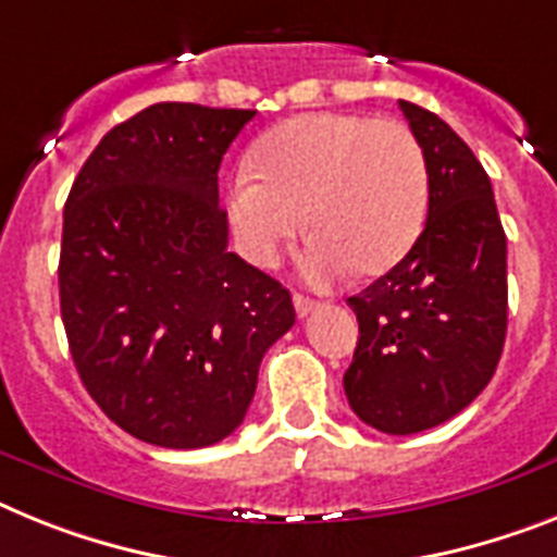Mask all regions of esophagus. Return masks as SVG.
Returning <instances> with one entry per match:
<instances>
[{"instance_id":"1","label":"esophagus","mask_w":557,"mask_h":557,"mask_svg":"<svg viewBox=\"0 0 557 557\" xmlns=\"http://www.w3.org/2000/svg\"><path fill=\"white\" fill-rule=\"evenodd\" d=\"M317 306H320V302L306 297V294H294V311H297V317H308Z\"/></svg>"}]
</instances>
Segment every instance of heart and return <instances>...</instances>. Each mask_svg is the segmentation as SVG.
<instances>
[{"label":"heart","instance_id":"b5f03b06","mask_svg":"<svg viewBox=\"0 0 557 557\" xmlns=\"http://www.w3.org/2000/svg\"><path fill=\"white\" fill-rule=\"evenodd\" d=\"M314 228L300 269L329 286L350 269L376 277L413 249L428 214V166L405 124L362 112H308L255 149V170L228 184V218L243 255L271 265Z\"/></svg>","mask_w":557,"mask_h":557}]
</instances>
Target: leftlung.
<instances>
[{"mask_svg": "<svg viewBox=\"0 0 557 557\" xmlns=\"http://www.w3.org/2000/svg\"><path fill=\"white\" fill-rule=\"evenodd\" d=\"M428 166V221L413 249L348 297L359 343L343 385L354 413L391 436L436 428L493 380L507 336V235L473 149L399 101Z\"/></svg>", "mask_w": 557, "mask_h": 557, "instance_id": "1", "label": "left lung"}]
</instances>
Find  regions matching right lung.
Here are the masks:
<instances>
[{
	"mask_svg": "<svg viewBox=\"0 0 557 557\" xmlns=\"http://www.w3.org/2000/svg\"><path fill=\"white\" fill-rule=\"evenodd\" d=\"M255 110L163 101L121 121L64 203L59 300L87 394L129 436L195 450L249 410L288 288L228 251L218 170Z\"/></svg>",
	"mask_w": 557,
	"mask_h": 557,
	"instance_id": "1",
	"label": "right lung"
}]
</instances>
